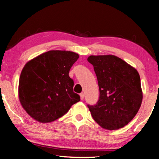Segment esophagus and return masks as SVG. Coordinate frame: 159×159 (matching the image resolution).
<instances>
[{
  "instance_id": "obj_1",
  "label": "esophagus",
  "mask_w": 159,
  "mask_h": 159,
  "mask_svg": "<svg viewBox=\"0 0 159 159\" xmlns=\"http://www.w3.org/2000/svg\"><path fill=\"white\" fill-rule=\"evenodd\" d=\"M80 99H81V100L83 101L84 99V94H83V93H80Z\"/></svg>"
}]
</instances>
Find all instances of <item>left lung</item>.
I'll list each match as a JSON object with an SVG mask.
<instances>
[{
    "label": "left lung",
    "mask_w": 159,
    "mask_h": 159,
    "mask_svg": "<svg viewBox=\"0 0 159 159\" xmlns=\"http://www.w3.org/2000/svg\"><path fill=\"white\" fill-rule=\"evenodd\" d=\"M97 77L99 98L88 105L93 119L102 128L117 129L127 125L141 105L143 93L137 70L114 55L90 56Z\"/></svg>",
    "instance_id": "left-lung-1"
}]
</instances>
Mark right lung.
Segmentation results:
<instances>
[{
	"mask_svg": "<svg viewBox=\"0 0 159 159\" xmlns=\"http://www.w3.org/2000/svg\"><path fill=\"white\" fill-rule=\"evenodd\" d=\"M79 56L70 51L52 50L28 62L21 71L18 96L22 106L40 123L57 120L80 101L74 92L70 68Z\"/></svg>",
	"mask_w": 159,
	"mask_h": 159,
	"instance_id": "1",
	"label": "right lung"
}]
</instances>
